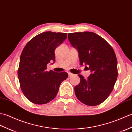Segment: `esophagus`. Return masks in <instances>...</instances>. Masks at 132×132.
I'll use <instances>...</instances> for the list:
<instances>
[{
	"instance_id": "1",
	"label": "esophagus",
	"mask_w": 132,
	"mask_h": 132,
	"mask_svg": "<svg viewBox=\"0 0 132 132\" xmlns=\"http://www.w3.org/2000/svg\"><path fill=\"white\" fill-rule=\"evenodd\" d=\"M68 77H72L73 76H74L73 74H72V73H70V72H68Z\"/></svg>"
}]
</instances>
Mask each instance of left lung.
<instances>
[{
	"instance_id": "obj_1",
	"label": "left lung",
	"mask_w": 132,
	"mask_h": 132,
	"mask_svg": "<svg viewBox=\"0 0 132 132\" xmlns=\"http://www.w3.org/2000/svg\"><path fill=\"white\" fill-rule=\"evenodd\" d=\"M72 46L77 50L81 65L91 73L87 79L81 75L80 82L75 87L76 97L87 106H97L112 92L118 77V61L113 48L106 40L93 32L68 34Z\"/></svg>"
}]
</instances>
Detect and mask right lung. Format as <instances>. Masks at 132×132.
Here are the masks:
<instances>
[{"instance_id": "obj_1", "label": "right lung", "mask_w": 132, "mask_h": 132, "mask_svg": "<svg viewBox=\"0 0 132 132\" xmlns=\"http://www.w3.org/2000/svg\"><path fill=\"white\" fill-rule=\"evenodd\" d=\"M67 37V33L43 32L32 38L23 49L18 77L21 90L32 103L43 104L52 101L61 83L68 77L66 72L46 70L48 63H55V50Z\"/></svg>"}]
</instances>
